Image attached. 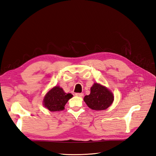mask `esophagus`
<instances>
[{
  "instance_id": "esophagus-1",
  "label": "esophagus",
  "mask_w": 156,
  "mask_h": 156,
  "mask_svg": "<svg viewBox=\"0 0 156 156\" xmlns=\"http://www.w3.org/2000/svg\"><path fill=\"white\" fill-rule=\"evenodd\" d=\"M75 95L78 97H82L83 96V93H76Z\"/></svg>"
}]
</instances>
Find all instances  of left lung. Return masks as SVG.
<instances>
[{"mask_svg":"<svg viewBox=\"0 0 156 156\" xmlns=\"http://www.w3.org/2000/svg\"><path fill=\"white\" fill-rule=\"evenodd\" d=\"M84 101L91 109L102 111L107 109L114 100V96L110 90L98 83H94L90 88V93L84 97Z\"/></svg>","mask_w":156,"mask_h":156,"instance_id":"1","label":"left lung"}]
</instances>
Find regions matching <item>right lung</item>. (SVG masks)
<instances>
[{
	"instance_id": "right-lung-1",
	"label": "right lung",
	"mask_w": 156,
	"mask_h": 156,
	"mask_svg": "<svg viewBox=\"0 0 156 156\" xmlns=\"http://www.w3.org/2000/svg\"><path fill=\"white\" fill-rule=\"evenodd\" d=\"M73 97L71 93L66 94L59 86L51 89L44 99V105L50 111H58L64 109L68 100Z\"/></svg>"
}]
</instances>
